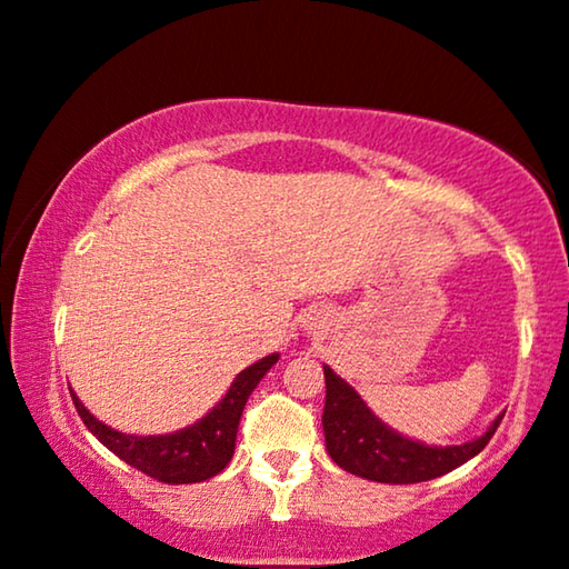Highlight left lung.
Segmentation results:
<instances>
[{"instance_id": "obj_1", "label": "left lung", "mask_w": 569, "mask_h": 569, "mask_svg": "<svg viewBox=\"0 0 569 569\" xmlns=\"http://www.w3.org/2000/svg\"><path fill=\"white\" fill-rule=\"evenodd\" d=\"M325 369V448L328 456L343 468V471L361 476V479L380 483H419L450 473L452 468L463 466L466 460L479 456L487 448L489 439L502 421L499 413L495 423L481 437L463 445H448V448H431V445L416 442L398 435L388 423L377 419L363 403L359 392L351 385Z\"/></svg>"}]
</instances>
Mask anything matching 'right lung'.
I'll return each mask as SVG.
<instances>
[{"label": "right lung", "mask_w": 569, "mask_h": 569, "mask_svg": "<svg viewBox=\"0 0 569 569\" xmlns=\"http://www.w3.org/2000/svg\"><path fill=\"white\" fill-rule=\"evenodd\" d=\"M278 361V353L264 356V359L254 361L244 372L237 375L231 388L221 398V403L210 408L208 416L194 421L192 427H184L171 435H124L106 427L98 421L80 398L72 392V403L78 408L80 419L86 427L103 442L113 456H119L124 463L138 468L150 479L163 483H197L213 479L221 473L229 460L233 458V448H237V429L241 411H244L247 398L260 385V380L268 375V369Z\"/></svg>", "instance_id": "1"}]
</instances>
